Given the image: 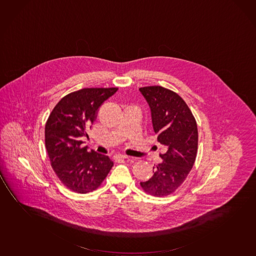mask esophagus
I'll return each mask as SVG.
<instances>
[{
    "label": "esophagus",
    "instance_id": "1",
    "mask_svg": "<svg viewBox=\"0 0 256 256\" xmlns=\"http://www.w3.org/2000/svg\"><path fill=\"white\" fill-rule=\"evenodd\" d=\"M128 156L126 155H122V154H116L114 155V158L115 160H126Z\"/></svg>",
    "mask_w": 256,
    "mask_h": 256
}]
</instances>
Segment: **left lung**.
<instances>
[{
	"label": "left lung",
	"mask_w": 256,
	"mask_h": 256,
	"mask_svg": "<svg viewBox=\"0 0 256 256\" xmlns=\"http://www.w3.org/2000/svg\"><path fill=\"white\" fill-rule=\"evenodd\" d=\"M149 104L157 141L166 150L154 174L141 182L142 189L155 197H165L181 186L197 157V122L179 94L162 86L139 88Z\"/></svg>",
	"instance_id": "1"
}]
</instances>
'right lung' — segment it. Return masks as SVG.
<instances>
[{"label":"right lung","mask_w":256,"mask_h":256,"mask_svg":"<svg viewBox=\"0 0 256 256\" xmlns=\"http://www.w3.org/2000/svg\"><path fill=\"white\" fill-rule=\"evenodd\" d=\"M118 88H86L60 99L45 125V146L52 168L66 188L77 193L98 189L114 162L108 156L88 152L82 138L94 122L102 102Z\"/></svg>","instance_id":"1"}]
</instances>
